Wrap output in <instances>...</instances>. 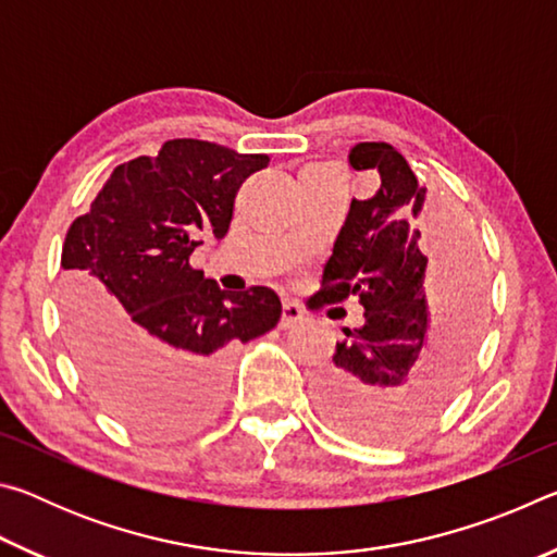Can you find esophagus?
<instances>
[{
  "label": "esophagus",
  "instance_id": "obj_1",
  "mask_svg": "<svg viewBox=\"0 0 557 557\" xmlns=\"http://www.w3.org/2000/svg\"><path fill=\"white\" fill-rule=\"evenodd\" d=\"M301 319H305V309L295 305V301H285V305H282V319H280L282 326L289 329V326L299 324Z\"/></svg>",
  "mask_w": 557,
  "mask_h": 557
}]
</instances>
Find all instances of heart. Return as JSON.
I'll return each mask as SVG.
<instances>
[{
  "label": "heart",
  "instance_id": "b5f03b06",
  "mask_svg": "<svg viewBox=\"0 0 557 557\" xmlns=\"http://www.w3.org/2000/svg\"><path fill=\"white\" fill-rule=\"evenodd\" d=\"M312 169H326V166H312Z\"/></svg>",
  "mask_w": 557,
  "mask_h": 557
}]
</instances>
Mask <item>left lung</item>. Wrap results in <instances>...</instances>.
Here are the masks:
<instances>
[{
  "label": "left lung",
  "instance_id": "obj_1",
  "mask_svg": "<svg viewBox=\"0 0 557 557\" xmlns=\"http://www.w3.org/2000/svg\"><path fill=\"white\" fill-rule=\"evenodd\" d=\"M348 162L358 172H379L381 186L371 199L351 201L309 307L356 295L366 322L354 332L344 326L346 338L317 381V403L346 435L398 442L425 425L457 388L482 324V275L451 228H445L447 272L428 268L412 225L428 188L398 149L358 143ZM428 298L436 299L435 325ZM334 312L326 314L336 319Z\"/></svg>",
  "mask_w": 557,
  "mask_h": 557
}]
</instances>
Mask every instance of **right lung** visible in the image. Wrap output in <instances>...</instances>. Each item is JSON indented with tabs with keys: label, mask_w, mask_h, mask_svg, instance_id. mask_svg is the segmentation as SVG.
Wrapping results in <instances>:
<instances>
[{
	"label": "right lung",
	"mask_w": 557,
	"mask_h": 557,
	"mask_svg": "<svg viewBox=\"0 0 557 557\" xmlns=\"http://www.w3.org/2000/svg\"><path fill=\"white\" fill-rule=\"evenodd\" d=\"M268 162L203 139H169L157 157L115 166L65 233L73 354L98 400L145 435L209 422L231 348L280 322L270 287L225 292L188 265L201 235L228 233L235 194Z\"/></svg>",
	"instance_id": "add662e5"
}]
</instances>
